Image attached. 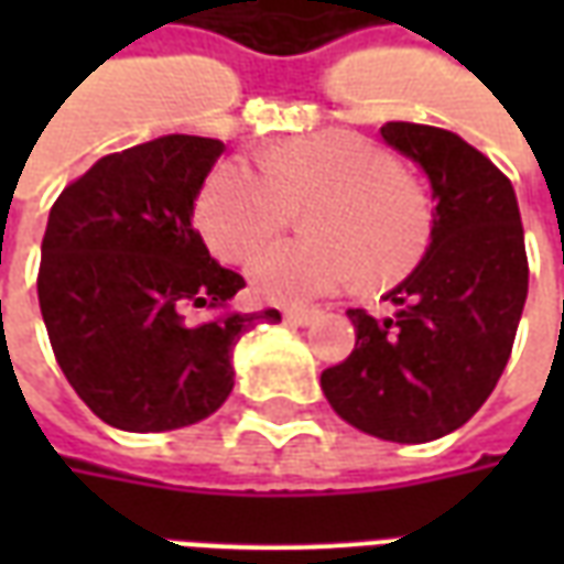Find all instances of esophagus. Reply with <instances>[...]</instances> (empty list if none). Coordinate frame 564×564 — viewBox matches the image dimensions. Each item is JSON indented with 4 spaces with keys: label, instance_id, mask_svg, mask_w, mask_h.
<instances>
[{
    "label": "esophagus",
    "instance_id": "esophagus-1",
    "mask_svg": "<svg viewBox=\"0 0 564 564\" xmlns=\"http://www.w3.org/2000/svg\"><path fill=\"white\" fill-rule=\"evenodd\" d=\"M283 317L290 319V323H295V326H311V323L319 317V311L317 307H286Z\"/></svg>",
    "mask_w": 564,
    "mask_h": 564
}]
</instances>
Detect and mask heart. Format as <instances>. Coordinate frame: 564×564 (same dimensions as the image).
Returning a JSON list of instances; mask_svg holds the SVG:
<instances>
[{
	"mask_svg": "<svg viewBox=\"0 0 564 564\" xmlns=\"http://www.w3.org/2000/svg\"><path fill=\"white\" fill-rule=\"evenodd\" d=\"M305 210L311 238L281 241L250 265L269 302H305L341 290L362 271L368 283L402 278L432 238V205L387 150L359 132L326 129L286 141L262 169L223 162L198 196V226L226 262H245Z\"/></svg>",
	"mask_w": 564,
	"mask_h": 564,
	"instance_id": "heart-1",
	"label": "heart"
}]
</instances>
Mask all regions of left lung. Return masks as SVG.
<instances>
[{
	"instance_id": "1",
	"label": "left lung",
	"mask_w": 564,
	"mask_h": 564,
	"mask_svg": "<svg viewBox=\"0 0 564 564\" xmlns=\"http://www.w3.org/2000/svg\"><path fill=\"white\" fill-rule=\"evenodd\" d=\"M383 141L432 184V245L387 302L392 317L350 307L356 347L319 375L335 414L359 432L425 444L471 420L496 390L529 293L513 186L456 132L387 123Z\"/></svg>"
}]
</instances>
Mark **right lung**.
I'll return each mask as SVG.
<instances>
[{
  "label": "right lung",
  "mask_w": 564,
  "mask_h": 564,
  "mask_svg": "<svg viewBox=\"0 0 564 564\" xmlns=\"http://www.w3.org/2000/svg\"><path fill=\"white\" fill-rule=\"evenodd\" d=\"M223 141L162 135L108 153L59 193L39 265V305L63 375L123 432H169L220 408L238 338L281 314L223 311L245 278L214 262L193 205Z\"/></svg>",
  "instance_id": "obj_1"
}]
</instances>
